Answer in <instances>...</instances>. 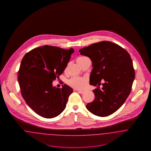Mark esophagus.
I'll return each instance as SVG.
<instances>
[{"mask_svg": "<svg viewBox=\"0 0 151 151\" xmlns=\"http://www.w3.org/2000/svg\"><path fill=\"white\" fill-rule=\"evenodd\" d=\"M79 93L81 94H83L85 93V91H81V90H76Z\"/></svg>", "mask_w": 151, "mask_h": 151, "instance_id": "34e87169", "label": "esophagus"}]
</instances>
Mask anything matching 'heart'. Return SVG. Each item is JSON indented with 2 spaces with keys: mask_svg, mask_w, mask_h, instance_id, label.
<instances>
[{
  "mask_svg": "<svg viewBox=\"0 0 151 151\" xmlns=\"http://www.w3.org/2000/svg\"><path fill=\"white\" fill-rule=\"evenodd\" d=\"M86 57L81 56L79 57L77 60L78 62L80 60L84 59ZM68 84L70 86H71L73 88L77 89H83L86 87L88 84V80L86 78L82 77H73L72 78L68 80Z\"/></svg>",
  "mask_w": 151,
  "mask_h": 151,
  "instance_id": "1",
  "label": "heart"
}]
</instances>
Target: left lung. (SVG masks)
<instances>
[{
  "label": "left lung",
  "instance_id": "left-lung-1",
  "mask_svg": "<svg viewBox=\"0 0 151 151\" xmlns=\"http://www.w3.org/2000/svg\"><path fill=\"white\" fill-rule=\"evenodd\" d=\"M81 55L89 58L93 69L90 75V84L100 85L93 91L92 102L86 105L92 114L107 116L122 106L131 91L135 76L132 61L129 52L121 46L110 41H101L81 49Z\"/></svg>",
  "mask_w": 151,
  "mask_h": 151
}]
</instances>
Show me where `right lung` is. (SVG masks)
Instances as JSON below:
<instances>
[{"mask_svg": "<svg viewBox=\"0 0 151 151\" xmlns=\"http://www.w3.org/2000/svg\"><path fill=\"white\" fill-rule=\"evenodd\" d=\"M74 50L45 45L27 52L18 73L22 95L27 104L38 115L52 118L65 108L73 89L66 84L52 86L66 68Z\"/></svg>", "mask_w": 151, "mask_h": 151, "instance_id": "1", "label": "right lung"}]
</instances>
